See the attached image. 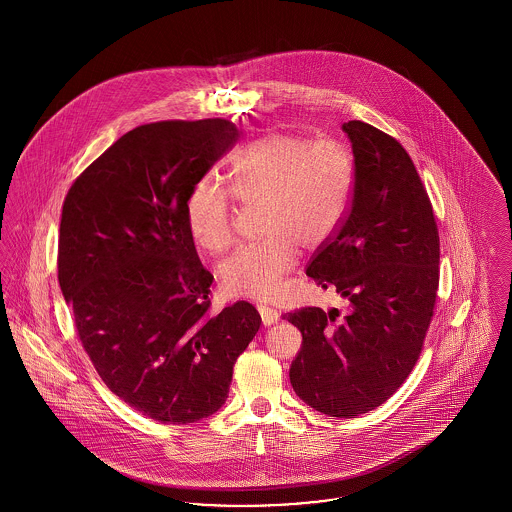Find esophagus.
Wrapping results in <instances>:
<instances>
[{
	"label": "esophagus",
	"instance_id": "esophagus-1",
	"mask_svg": "<svg viewBox=\"0 0 512 512\" xmlns=\"http://www.w3.org/2000/svg\"><path fill=\"white\" fill-rule=\"evenodd\" d=\"M257 311H259L265 326H270V324H274L278 320V313L274 309H270L268 305H257Z\"/></svg>",
	"mask_w": 512,
	"mask_h": 512
}]
</instances>
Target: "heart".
Instances as JSON below:
<instances>
[{
  "label": "heart",
  "mask_w": 512,
  "mask_h": 512,
  "mask_svg": "<svg viewBox=\"0 0 512 512\" xmlns=\"http://www.w3.org/2000/svg\"><path fill=\"white\" fill-rule=\"evenodd\" d=\"M228 184L245 203H263L265 238L220 263V286L236 297L272 299L297 261V245L313 249L340 228L353 194V159L336 142L270 132L236 151ZM230 192L213 178H201L186 197L188 232L211 253L232 242Z\"/></svg>",
  "instance_id": "heart-1"
}]
</instances>
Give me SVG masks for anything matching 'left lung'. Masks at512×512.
<instances>
[{"label":"left lung","mask_w":512,"mask_h":512,"mask_svg":"<svg viewBox=\"0 0 512 512\" xmlns=\"http://www.w3.org/2000/svg\"><path fill=\"white\" fill-rule=\"evenodd\" d=\"M341 128L353 151V195L307 276L340 293L347 313L305 307L284 318L303 336L290 366L297 397L318 413L355 418L388 401L420 355L438 297L439 236L403 146L363 121Z\"/></svg>","instance_id":"obj_1"}]
</instances>
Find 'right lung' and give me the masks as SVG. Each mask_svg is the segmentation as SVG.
<instances>
[{
  "label": "right lung",
  "mask_w": 512,
  "mask_h": 512,
  "mask_svg": "<svg viewBox=\"0 0 512 512\" xmlns=\"http://www.w3.org/2000/svg\"><path fill=\"white\" fill-rule=\"evenodd\" d=\"M224 119L151 122L82 172L63 203L59 286L105 386L163 424L217 413L261 317L238 301L209 313L184 205L238 142Z\"/></svg>",
  "instance_id": "add662e5"
}]
</instances>
